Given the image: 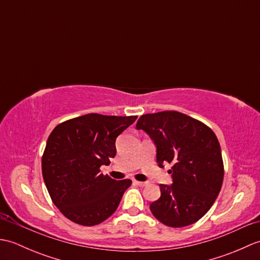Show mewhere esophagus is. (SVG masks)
I'll use <instances>...</instances> for the list:
<instances>
[{
	"label": "esophagus",
	"mask_w": 260,
	"mask_h": 260,
	"mask_svg": "<svg viewBox=\"0 0 260 260\" xmlns=\"http://www.w3.org/2000/svg\"><path fill=\"white\" fill-rule=\"evenodd\" d=\"M133 183L135 185H139V186H145L147 184L146 182H141V181H133Z\"/></svg>",
	"instance_id": "obj_1"
}]
</instances>
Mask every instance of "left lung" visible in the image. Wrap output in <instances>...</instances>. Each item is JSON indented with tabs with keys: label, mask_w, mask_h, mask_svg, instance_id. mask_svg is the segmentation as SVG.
Returning <instances> with one entry per match:
<instances>
[{
	"label": "left lung",
	"mask_w": 260,
	"mask_h": 260,
	"mask_svg": "<svg viewBox=\"0 0 260 260\" xmlns=\"http://www.w3.org/2000/svg\"><path fill=\"white\" fill-rule=\"evenodd\" d=\"M136 129L154 142L159 168L172 164L173 183L159 184L161 197L150 204L153 215L172 228L197 222L221 190L223 162L217 136L200 120L175 110L143 115Z\"/></svg>",
	"instance_id": "1"
}]
</instances>
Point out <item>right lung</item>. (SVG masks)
I'll return each instance as SVG.
<instances>
[{"label":"right lung","mask_w":260,"mask_h":260,"mask_svg":"<svg viewBox=\"0 0 260 260\" xmlns=\"http://www.w3.org/2000/svg\"><path fill=\"white\" fill-rule=\"evenodd\" d=\"M136 116L87 114L66 120L49 135L42 175L51 200L75 223L96 225L112 215L132 181L101 172L116 155L117 136Z\"/></svg>","instance_id":"add662e5"}]
</instances>
